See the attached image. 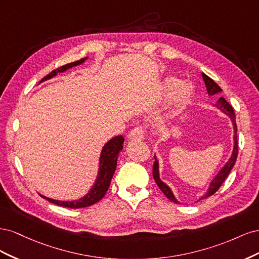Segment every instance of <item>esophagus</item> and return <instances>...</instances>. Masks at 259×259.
<instances>
[{
	"mask_svg": "<svg viewBox=\"0 0 259 259\" xmlns=\"http://www.w3.org/2000/svg\"><path fill=\"white\" fill-rule=\"evenodd\" d=\"M145 137V130L143 127H135L127 135L128 140H143Z\"/></svg>",
	"mask_w": 259,
	"mask_h": 259,
	"instance_id": "obj_1",
	"label": "esophagus"
}]
</instances>
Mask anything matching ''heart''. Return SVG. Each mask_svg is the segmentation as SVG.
<instances>
[{
  "mask_svg": "<svg viewBox=\"0 0 259 259\" xmlns=\"http://www.w3.org/2000/svg\"><path fill=\"white\" fill-rule=\"evenodd\" d=\"M160 93L163 98L173 97L171 111L176 113L189 103L194 93V85L190 81H182L177 76H167L161 83Z\"/></svg>",
  "mask_w": 259,
  "mask_h": 259,
  "instance_id": "heart-1",
  "label": "heart"
}]
</instances>
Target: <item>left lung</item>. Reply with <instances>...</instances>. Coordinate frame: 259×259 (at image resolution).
<instances>
[{
    "label": "left lung",
    "mask_w": 259,
    "mask_h": 259,
    "mask_svg": "<svg viewBox=\"0 0 259 259\" xmlns=\"http://www.w3.org/2000/svg\"><path fill=\"white\" fill-rule=\"evenodd\" d=\"M202 77H203V81H204V83H205L208 96H213V95H215V94H218V93H221L223 91L221 88H219V85L217 83H215V81L211 80L210 77L207 76L205 73L202 72ZM215 108H217L218 110H221L224 114H226L227 116L230 117V120L232 122V126H233V149H232V153L230 155L229 160L226 162L225 165L221 169H219V171L214 176V178L210 180L206 193L203 194L199 200H202V199H205V198L210 197L211 194H214L219 189V187L223 185V183L225 182V179L228 177V175H229V173L231 171L232 167L234 166V164H236L237 156H238L237 123H236V114H234L233 108L230 106V104L224 97H221V98L217 100V103L215 104ZM159 168H160L159 160L156 159V155L154 154V163H153L152 174H153V178L155 180L156 185L159 186L161 191L166 195V198L168 200H170L171 202L177 203V204H180L179 201L175 198V195H174L173 191H171L170 188L165 183L162 182V180H161V178H160V169Z\"/></svg>",
    "instance_id": "left-lung-1"
}]
</instances>
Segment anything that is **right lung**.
<instances>
[{
	"mask_svg": "<svg viewBox=\"0 0 259 259\" xmlns=\"http://www.w3.org/2000/svg\"><path fill=\"white\" fill-rule=\"evenodd\" d=\"M88 59V57L82 58L77 61L71 62V64H68L62 66L60 68H57L54 70L50 74L46 75L44 79L41 80V82L48 81L52 77L56 76L58 73H62L67 71V70L71 69L75 66L82 65L83 62ZM40 82V83H41ZM123 143L124 138L123 136H115L111 138L109 142L105 144V146L101 149L100 156H99V163H98V171H97V177L95 179V183L92 186L90 191L86 193L84 197H82L79 200H73V201H60V200H55L45 197L42 195L45 200L50 201L54 204H57L60 206L70 207V208H81V207H88L93 204H95L98 201L104 198L107 190L109 189V186H110L111 179L113 177V174L116 168V163H117V156L119 153L122 151L123 149Z\"/></svg>",
	"mask_w": 259,
	"mask_h": 259,
	"instance_id": "right-lung-1",
	"label": "right lung"
}]
</instances>
